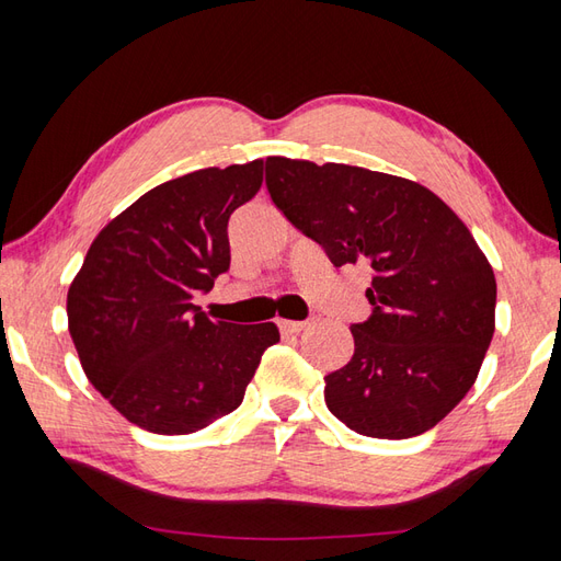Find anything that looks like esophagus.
Masks as SVG:
<instances>
[{"mask_svg": "<svg viewBox=\"0 0 561 561\" xmlns=\"http://www.w3.org/2000/svg\"><path fill=\"white\" fill-rule=\"evenodd\" d=\"M306 328L308 323H304V320H279V330L284 335H299V332Z\"/></svg>", "mask_w": 561, "mask_h": 561, "instance_id": "1", "label": "esophagus"}]
</instances>
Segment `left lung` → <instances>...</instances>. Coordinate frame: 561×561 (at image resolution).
<instances>
[{
  "instance_id": "obj_1",
  "label": "left lung",
  "mask_w": 561,
  "mask_h": 561,
  "mask_svg": "<svg viewBox=\"0 0 561 561\" xmlns=\"http://www.w3.org/2000/svg\"><path fill=\"white\" fill-rule=\"evenodd\" d=\"M277 209L335 267H371L374 306L354 356L325 376L328 410L352 432L410 438L474 383L494 335L496 279L458 214L408 178L344 163L265 161Z\"/></svg>"
}]
</instances>
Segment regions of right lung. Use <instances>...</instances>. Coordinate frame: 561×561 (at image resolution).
Returning a JSON list of instances; mask_svg holds the SVG:
<instances>
[{"mask_svg": "<svg viewBox=\"0 0 561 561\" xmlns=\"http://www.w3.org/2000/svg\"><path fill=\"white\" fill-rule=\"evenodd\" d=\"M260 185V159L157 185L96 236L71 282L83 374L139 428L193 434L233 412L279 342L274 323H224L193 304L229 270V219Z\"/></svg>", "mask_w": 561, "mask_h": 561, "instance_id": "obj_1", "label": "right lung"}]
</instances>
